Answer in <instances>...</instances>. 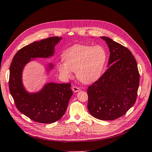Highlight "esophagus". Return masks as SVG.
Masks as SVG:
<instances>
[{
  "instance_id": "esophagus-1",
  "label": "esophagus",
  "mask_w": 152,
  "mask_h": 152,
  "mask_svg": "<svg viewBox=\"0 0 152 152\" xmlns=\"http://www.w3.org/2000/svg\"><path fill=\"white\" fill-rule=\"evenodd\" d=\"M72 90L75 93H77V92H79L81 90V89L80 88L77 87V86H72Z\"/></svg>"
}]
</instances>
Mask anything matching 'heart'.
<instances>
[{"label": "heart", "mask_w": 152, "mask_h": 152, "mask_svg": "<svg viewBox=\"0 0 152 152\" xmlns=\"http://www.w3.org/2000/svg\"><path fill=\"white\" fill-rule=\"evenodd\" d=\"M64 61L57 63L60 74L64 77L72 76L85 84L91 83L100 77L106 61V53L103 47L76 44L65 50L62 55Z\"/></svg>", "instance_id": "obj_1"}]
</instances>
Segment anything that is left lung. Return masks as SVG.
Listing matches in <instances>:
<instances>
[{
	"label": "left lung",
	"instance_id": "8db88e82",
	"mask_svg": "<svg viewBox=\"0 0 152 152\" xmlns=\"http://www.w3.org/2000/svg\"><path fill=\"white\" fill-rule=\"evenodd\" d=\"M101 38L109 48V67L88 87V108L97 119L113 120L124 115L135 103L140 75L130 50L110 37Z\"/></svg>",
	"mask_w": 152,
	"mask_h": 152
}]
</instances>
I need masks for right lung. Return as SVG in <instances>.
Listing matches in <instances>:
<instances>
[{
    "label": "right lung",
    "instance_id": "obj_1",
    "mask_svg": "<svg viewBox=\"0 0 152 152\" xmlns=\"http://www.w3.org/2000/svg\"><path fill=\"white\" fill-rule=\"evenodd\" d=\"M62 37H50L22 48L14 56L10 66L9 89L18 110L32 120L52 123L63 117L72 94L71 84L46 83L39 91H27L22 81L26 64L37 58L48 59L54 55L55 46ZM52 63L46 64V75L53 69Z\"/></svg>",
    "mask_w": 152,
    "mask_h": 152
}]
</instances>
